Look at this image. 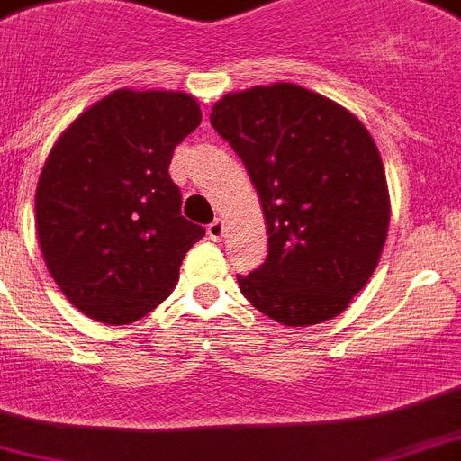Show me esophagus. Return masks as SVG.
<instances>
[{
	"label": "esophagus",
	"mask_w": 461,
	"mask_h": 461,
	"mask_svg": "<svg viewBox=\"0 0 461 461\" xmlns=\"http://www.w3.org/2000/svg\"><path fill=\"white\" fill-rule=\"evenodd\" d=\"M206 231H208V237H211L212 241H220V239L224 237V222L220 218H215L211 224H208Z\"/></svg>",
	"instance_id": "esophagus-1"
}]
</instances>
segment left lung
Returning a JSON list of instances; mask_svg holds the SVG:
<instances>
[{"label": "left lung", "instance_id": "left-lung-1", "mask_svg": "<svg viewBox=\"0 0 461 461\" xmlns=\"http://www.w3.org/2000/svg\"><path fill=\"white\" fill-rule=\"evenodd\" d=\"M212 129L260 194L267 260L239 288L284 326L342 314L368 284L389 230V189L373 135L349 110L295 84L227 93Z\"/></svg>", "mask_w": 461, "mask_h": 461}]
</instances>
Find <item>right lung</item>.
I'll return each mask as SVG.
<instances>
[{"label": "right lung", "mask_w": 461, "mask_h": 461, "mask_svg": "<svg viewBox=\"0 0 461 461\" xmlns=\"http://www.w3.org/2000/svg\"><path fill=\"white\" fill-rule=\"evenodd\" d=\"M199 123L187 93L122 88L53 145L34 222L53 281L81 314L126 326L176 288L185 253L206 230L183 218L168 166Z\"/></svg>", "instance_id": "add662e5"}]
</instances>
